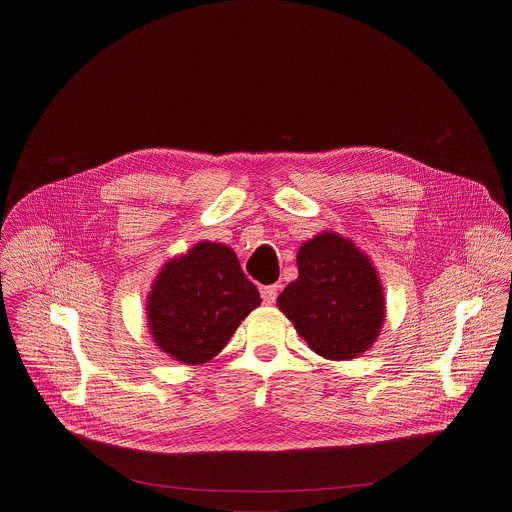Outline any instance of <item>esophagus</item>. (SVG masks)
<instances>
[{
	"instance_id": "esophagus-1",
	"label": "esophagus",
	"mask_w": 512,
	"mask_h": 512,
	"mask_svg": "<svg viewBox=\"0 0 512 512\" xmlns=\"http://www.w3.org/2000/svg\"><path fill=\"white\" fill-rule=\"evenodd\" d=\"M277 291H279V285H263L261 287V298H263L265 306H273L275 304Z\"/></svg>"
}]
</instances>
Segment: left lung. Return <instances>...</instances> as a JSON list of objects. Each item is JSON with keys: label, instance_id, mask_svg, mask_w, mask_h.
<instances>
[{"label": "left lung", "instance_id": "obj_1", "mask_svg": "<svg viewBox=\"0 0 512 512\" xmlns=\"http://www.w3.org/2000/svg\"><path fill=\"white\" fill-rule=\"evenodd\" d=\"M277 306L308 346L328 360H350L367 352L387 316L377 267L334 231L302 243L298 279L281 291Z\"/></svg>", "mask_w": 512, "mask_h": 512}]
</instances>
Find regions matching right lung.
<instances>
[{
  "instance_id": "add662e5",
  "label": "right lung",
  "mask_w": 512,
  "mask_h": 512,
  "mask_svg": "<svg viewBox=\"0 0 512 512\" xmlns=\"http://www.w3.org/2000/svg\"><path fill=\"white\" fill-rule=\"evenodd\" d=\"M261 304L235 251L200 241L160 269L145 302L156 346L184 364L221 352L239 324Z\"/></svg>"
}]
</instances>
